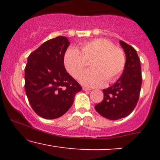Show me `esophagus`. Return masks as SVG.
<instances>
[{
    "instance_id": "obj_1",
    "label": "esophagus",
    "mask_w": 160,
    "mask_h": 160,
    "mask_svg": "<svg viewBox=\"0 0 160 160\" xmlns=\"http://www.w3.org/2000/svg\"><path fill=\"white\" fill-rule=\"evenodd\" d=\"M82 90H84V91H90L91 89H89V88H86V87H82Z\"/></svg>"
}]
</instances>
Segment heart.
I'll return each mask as SVG.
<instances>
[{
	"mask_svg": "<svg viewBox=\"0 0 160 160\" xmlns=\"http://www.w3.org/2000/svg\"><path fill=\"white\" fill-rule=\"evenodd\" d=\"M89 63L92 69L80 76V81L88 87H98L120 77L126 66V56L122 49L106 39L85 42L80 45V51L74 47L66 50L64 64L74 78L80 77Z\"/></svg>",
	"mask_w": 160,
	"mask_h": 160,
	"instance_id": "b5f03b06",
	"label": "heart"
}]
</instances>
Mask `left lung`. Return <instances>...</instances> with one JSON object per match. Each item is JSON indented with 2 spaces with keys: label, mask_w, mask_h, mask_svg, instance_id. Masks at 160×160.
Returning <instances> with one entry per match:
<instances>
[{
  "label": "left lung",
  "mask_w": 160,
  "mask_h": 160,
  "mask_svg": "<svg viewBox=\"0 0 160 160\" xmlns=\"http://www.w3.org/2000/svg\"><path fill=\"white\" fill-rule=\"evenodd\" d=\"M120 43L126 57L123 72L113 85L103 89V101L95 106L99 114L111 120L124 118L132 112L138 102L142 82L136 50L122 40Z\"/></svg>",
  "instance_id": "obj_1"
}]
</instances>
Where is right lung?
<instances>
[{
    "instance_id": "1",
    "label": "right lung",
    "mask_w": 160,
    "mask_h": 160,
    "mask_svg": "<svg viewBox=\"0 0 160 160\" xmlns=\"http://www.w3.org/2000/svg\"><path fill=\"white\" fill-rule=\"evenodd\" d=\"M70 42L59 36L44 42L28 58L25 89L32 109L44 119L62 117L82 87L65 70L64 56Z\"/></svg>"
}]
</instances>
